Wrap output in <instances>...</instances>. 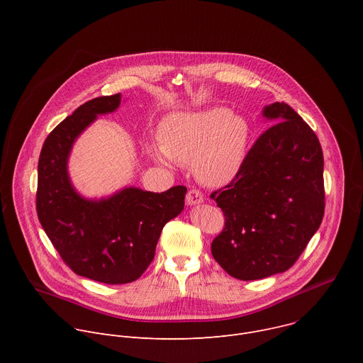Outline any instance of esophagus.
Here are the masks:
<instances>
[{
	"label": "esophagus",
	"mask_w": 363,
	"mask_h": 363,
	"mask_svg": "<svg viewBox=\"0 0 363 363\" xmlns=\"http://www.w3.org/2000/svg\"><path fill=\"white\" fill-rule=\"evenodd\" d=\"M185 201H186V205H198L203 201V195L198 189H191L188 191Z\"/></svg>",
	"instance_id": "34e87169"
}]
</instances>
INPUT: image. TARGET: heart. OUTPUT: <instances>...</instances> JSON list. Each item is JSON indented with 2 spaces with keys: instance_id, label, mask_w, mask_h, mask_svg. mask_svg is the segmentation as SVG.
<instances>
[{
  "instance_id": "b5f03b06",
  "label": "heart",
  "mask_w": 363,
  "mask_h": 363,
  "mask_svg": "<svg viewBox=\"0 0 363 363\" xmlns=\"http://www.w3.org/2000/svg\"><path fill=\"white\" fill-rule=\"evenodd\" d=\"M250 138L245 118L223 106L168 115L160 126L161 145L147 143L149 157L164 167L192 165L196 179L223 186L240 172Z\"/></svg>"
}]
</instances>
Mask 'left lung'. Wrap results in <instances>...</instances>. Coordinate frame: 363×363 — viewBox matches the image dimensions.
<instances>
[{
    "label": "left lung",
    "instance_id": "left-lung-1",
    "mask_svg": "<svg viewBox=\"0 0 363 363\" xmlns=\"http://www.w3.org/2000/svg\"><path fill=\"white\" fill-rule=\"evenodd\" d=\"M273 125L247 153L237 177L211 194L225 217L216 262L238 280L289 270L325 213L323 152L318 136L284 101L263 109Z\"/></svg>",
    "mask_w": 363,
    "mask_h": 363
}]
</instances>
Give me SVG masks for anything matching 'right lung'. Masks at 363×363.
Here are the masks:
<instances>
[{"mask_svg": "<svg viewBox=\"0 0 363 363\" xmlns=\"http://www.w3.org/2000/svg\"><path fill=\"white\" fill-rule=\"evenodd\" d=\"M121 93L96 97L51 132L38 160L37 214L66 264L79 276L106 284L139 279L153 260L162 228L184 210L185 186L157 194L138 186L87 198L72 182L69 160L79 136L121 106Z\"/></svg>", "mask_w": 363, "mask_h": 363, "instance_id": "add662e5", "label": "right lung"}]
</instances>
